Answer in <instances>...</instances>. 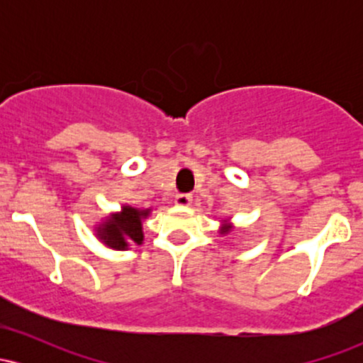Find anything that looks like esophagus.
I'll list each match as a JSON object with an SVG mask.
<instances>
[{"label": "esophagus", "mask_w": 363, "mask_h": 363, "mask_svg": "<svg viewBox=\"0 0 363 363\" xmlns=\"http://www.w3.org/2000/svg\"><path fill=\"white\" fill-rule=\"evenodd\" d=\"M193 203V196L191 194H177L176 196V205L179 206H189Z\"/></svg>", "instance_id": "1"}]
</instances>
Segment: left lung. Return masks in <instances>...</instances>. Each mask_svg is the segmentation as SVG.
<instances>
[{
	"label": "left lung",
	"mask_w": 363,
	"mask_h": 363,
	"mask_svg": "<svg viewBox=\"0 0 363 363\" xmlns=\"http://www.w3.org/2000/svg\"><path fill=\"white\" fill-rule=\"evenodd\" d=\"M227 230H228V227H225V228H223V232H227Z\"/></svg>",
	"instance_id": "obj_1"
}]
</instances>
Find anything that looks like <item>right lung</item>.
Instances as JSON below:
<instances>
[{"mask_svg":"<svg viewBox=\"0 0 363 363\" xmlns=\"http://www.w3.org/2000/svg\"><path fill=\"white\" fill-rule=\"evenodd\" d=\"M150 210H136L131 206H123L121 213L112 215V218L99 228V237L112 249H126L129 244H141L143 230L141 220L147 218Z\"/></svg>","mask_w":363,"mask_h":363,"instance_id":"obj_1","label":"right lung"}]
</instances>
